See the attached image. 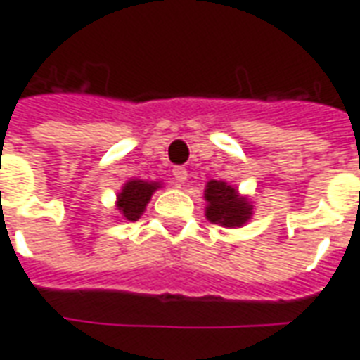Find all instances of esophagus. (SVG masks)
Segmentation results:
<instances>
[{
  "instance_id": "1",
  "label": "esophagus",
  "mask_w": 360,
  "mask_h": 360,
  "mask_svg": "<svg viewBox=\"0 0 360 360\" xmlns=\"http://www.w3.org/2000/svg\"><path fill=\"white\" fill-rule=\"evenodd\" d=\"M172 176H174V180L178 184H184L186 180H188V170L184 167H176L172 170Z\"/></svg>"
}]
</instances>
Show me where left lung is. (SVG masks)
<instances>
[{
  "mask_svg": "<svg viewBox=\"0 0 360 360\" xmlns=\"http://www.w3.org/2000/svg\"><path fill=\"white\" fill-rule=\"evenodd\" d=\"M205 217L211 223L221 226H242L252 217V205L246 198L236 192V188L223 180H211L205 186Z\"/></svg>",
  "mask_w": 360,
  "mask_h": 360,
  "instance_id": "obj_1",
  "label": "left lung"
}]
</instances>
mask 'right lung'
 <instances>
[{
  "instance_id": "1",
  "label": "right lung",
  "mask_w": 360,
  "mask_h": 360,
  "mask_svg": "<svg viewBox=\"0 0 360 360\" xmlns=\"http://www.w3.org/2000/svg\"><path fill=\"white\" fill-rule=\"evenodd\" d=\"M159 188V182H145V180H129V182H126L122 192L118 193V201H116L120 215L124 217L126 221H137L139 217L143 215L153 192H157Z\"/></svg>"
}]
</instances>
